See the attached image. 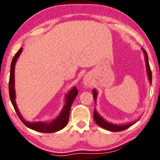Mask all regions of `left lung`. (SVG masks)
I'll use <instances>...</instances> for the list:
<instances>
[{
    "instance_id": "8db88e82",
    "label": "left lung",
    "mask_w": 160,
    "mask_h": 160,
    "mask_svg": "<svg viewBox=\"0 0 160 160\" xmlns=\"http://www.w3.org/2000/svg\"><path fill=\"white\" fill-rule=\"evenodd\" d=\"M142 51H143V53H144V54H145V63H146V68H147V72H148V78H149V80H150V82H152V71H151L150 65H149L148 53H147V52H146L145 49H142ZM92 94H93L94 102L96 103V99L97 97V91L95 90H93ZM94 121H95L96 123L98 126H101L103 128L108 130V131H113V132L124 131V130H126L128 128H129L130 126H131L132 124L135 123H131L126 124V125H114V124H113V123H108L107 121H105L104 118L101 117V116H100L98 113H97V111L95 109H94Z\"/></svg>"
}]
</instances>
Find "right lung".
<instances>
[{
  "mask_svg": "<svg viewBox=\"0 0 160 160\" xmlns=\"http://www.w3.org/2000/svg\"><path fill=\"white\" fill-rule=\"evenodd\" d=\"M22 51V48H20L17 53L15 54L14 57H13L11 66H10V79H9V94L10 99L11 100L12 104L15 110L16 113L25 125L31 128L34 131L38 132H46V133H51V132H57L60 130L63 129L64 127H66L68 122L70 111L71 105L73 102L74 99L76 97L78 93L77 88H73L70 90L67 95L66 96V104L63 107V110L61 112L60 114L57 118L54 119L51 122H35V123H30L25 121L23 118L22 117L20 112L18 109L17 105L15 102V63L17 61L18 58L20 56V54Z\"/></svg>",
  "mask_w": 160,
  "mask_h": 160,
  "instance_id": "right-lung-1",
  "label": "right lung"
}]
</instances>
